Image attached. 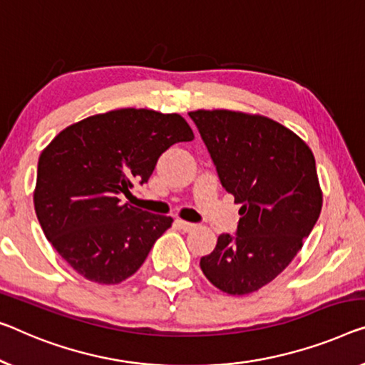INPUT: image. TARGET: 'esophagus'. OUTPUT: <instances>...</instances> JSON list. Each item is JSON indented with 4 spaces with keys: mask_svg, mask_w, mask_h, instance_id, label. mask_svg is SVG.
<instances>
[{
    "mask_svg": "<svg viewBox=\"0 0 365 365\" xmlns=\"http://www.w3.org/2000/svg\"><path fill=\"white\" fill-rule=\"evenodd\" d=\"M177 226L180 227V230L187 231V232L197 227V225H193V222H188V221H183V220H177Z\"/></svg>",
    "mask_w": 365,
    "mask_h": 365,
    "instance_id": "obj_1",
    "label": "esophagus"
}]
</instances>
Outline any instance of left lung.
Here are the masks:
<instances>
[{"instance_id":"left-lung-1","label":"left lung","mask_w":365,"mask_h":365,"mask_svg":"<svg viewBox=\"0 0 365 365\" xmlns=\"http://www.w3.org/2000/svg\"><path fill=\"white\" fill-rule=\"evenodd\" d=\"M222 188L239 210L236 235H220L200 259L211 284L247 295L292 262L322 213L313 152L290 129L259 114L227 110L188 113Z\"/></svg>"}]
</instances>
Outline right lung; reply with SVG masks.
<instances>
[{
	"label": "right lung",
	"mask_w": 365,
	"mask_h": 365,
	"mask_svg": "<svg viewBox=\"0 0 365 365\" xmlns=\"http://www.w3.org/2000/svg\"><path fill=\"white\" fill-rule=\"evenodd\" d=\"M195 138L180 114L123 108L65 128L42 150L34 208L47 241L70 267L116 285L144 264L170 216L124 201L149 180L170 145Z\"/></svg>",
	"instance_id": "add662e5"
}]
</instances>
